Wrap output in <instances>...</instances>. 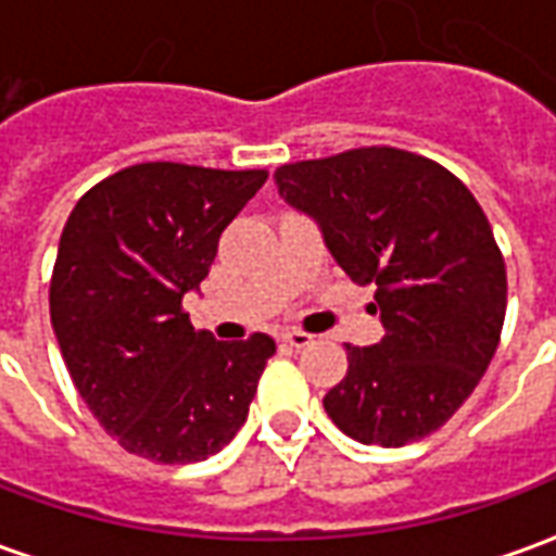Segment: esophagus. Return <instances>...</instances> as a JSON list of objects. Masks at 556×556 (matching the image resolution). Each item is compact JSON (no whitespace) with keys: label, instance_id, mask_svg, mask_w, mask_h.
<instances>
[{"label":"esophagus","instance_id":"1","mask_svg":"<svg viewBox=\"0 0 556 556\" xmlns=\"http://www.w3.org/2000/svg\"><path fill=\"white\" fill-rule=\"evenodd\" d=\"M282 342L291 345V349H306V345H313V337L303 333V330H286V333H282Z\"/></svg>","mask_w":556,"mask_h":556}]
</instances>
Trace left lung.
<instances>
[{
    "label": "left lung",
    "instance_id": "1",
    "mask_svg": "<svg viewBox=\"0 0 556 556\" xmlns=\"http://www.w3.org/2000/svg\"><path fill=\"white\" fill-rule=\"evenodd\" d=\"M274 178L318 223L337 265L378 289L387 333L345 345L349 372L325 396L327 417L381 446L438 431L489 369L506 315V265L473 193L434 160L387 146L286 163Z\"/></svg>",
    "mask_w": 556,
    "mask_h": 556
}]
</instances>
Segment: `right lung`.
<instances>
[{"label":"right lung","mask_w":556,"mask_h":556,"mask_svg":"<svg viewBox=\"0 0 556 556\" xmlns=\"http://www.w3.org/2000/svg\"><path fill=\"white\" fill-rule=\"evenodd\" d=\"M265 169L137 163L83 195L59 241L50 318L79 396L127 453L190 465L238 434L277 342H217L181 309Z\"/></svg>","instance_id":"1"}]
</instances>
